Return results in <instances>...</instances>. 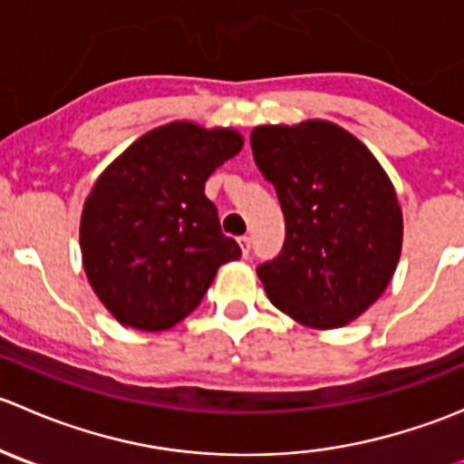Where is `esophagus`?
Listing matches in <instances>:
<instances>
[{"label":"esophagus","instance_id":"1","mask_svg":"<svg viewBox=\"0 0 464 464\" xmlns=\"http://www.w3.org/2000/svg\"><path fill=\"white\" fill-rule=\"evenodd\" d=\"M240 246H242V254L249 256V251H251V237H249V236H242V237H240Z\"/></svg>","mask_w":464,"mask_h":464}]
</instances>
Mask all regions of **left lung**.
<instances>
[{"label": "left lung", "mask_w": 464, "mask_h": 464, "mask_svg": "<svg viewBox=\"0 0 464 464\" xmlns=\"http://www.w3.org/2000/svg\"><path fill=\"white\" fill-rule=\"evenodd\" d=\"M256 166L285 215V245L258 269L269 301L314 330L362 316L391 283L401 254V208L386 170L330 121L260 125Z\"/></svg>", "instance_id": "8db88e82"}]
</instances>
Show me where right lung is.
<instances>
[{
	"label": "right lung",
	"instance_id": "obj_1",
	"mask_svg": "<svg viewBox=\"0 0 464 464\" xmlns=\"http://www.w3.org/2000/svg\"><path fill=\"white\" fill-rule=\"evenodd\" d=\"M242 134L172 121L137 139L102 170L81 218L82 266L116 321L143 332L177 325L202 303L240 246L204 195Z\"/></svg>",
	"mask_w": 464,
	"mask_h": 464
}]
</instances>
